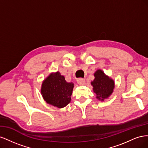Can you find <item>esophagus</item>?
I'll list each match as a JSON object with an SVG mask.
<instances>
[{"mask_svg": "<svg viewBox=\"0 0 148 148\" xmlns=\"http://www.w3.org/2000/svg\"><path fill=\"white\" fill-rule=\"evenodd\" d=\"M77 82L79 84L83 85L85 83V79H83V78H78L77 79Z\"/></svg>", "mask_w": 148, "mask_h": 148, "instance_id": "34e87169", "label": "esophagus"}]
</instances>
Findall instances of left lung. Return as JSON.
Masks as SVG:
<instances>
[{
  "label": "left lung",
  "instance_id": "8db88e82",
  "mask_svg": "<svg viewBox=\"0 0 148 148\" xmlns=\"http://www.w3.org/2000/svg\"><path fill=\"white\" fill-rule=\"evenodd\" d=\"M94 75L95 78L91 82L94 92L96 93L97 99L104 101L112 93L114 88V82L106 76L101 70H97Z\"/></svg>",
  "mask_w": 148,
  "mask_h": 148
}]
</instances>
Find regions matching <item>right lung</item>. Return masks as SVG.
I'll return each instance as SVG.
<instances>
[{"mask_svg":"<svg viewBox=\"0 0 148 148\" xmlns=\"http://www.w3.org/2000/svg\"><path fill=\"white\" fill-rule=\"evenodd\" d=\"M73 86V83H67L64 76L56 72L43 82L41 94L48 104L62 108L70 102Z\"/></svg>","mask_w":148,"mask_h":148,"instance_id":"obj_1","label":"right lung"}]
</instances>
